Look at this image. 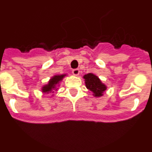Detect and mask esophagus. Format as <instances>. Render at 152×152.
<instances>
[{
    "label": "esophagus",
    "mask_w": 152,
    "mask_h": 152,
    "mask_svg": "<svg viewBox=\"0 0 152 152\" xmlns=\"http://www.w3.org/2000/svg\"><path fill=\"white\" fill-rule=\"evenodd\" d=\"M72 74H73L74 76H78L79 74H80V69H72Z\"/></svg>",
    "instance_id": "1"
}]
</instances>
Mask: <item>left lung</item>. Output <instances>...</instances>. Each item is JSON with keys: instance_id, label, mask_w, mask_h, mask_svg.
Here are the masks:
<instances>
[{"instance_id": "left-lung-1", "label": "left lung", "mask_w": 152, "mask_h": 152, "mask_svg": "<svg viewBox=\"0 0 152 152\" xmlns=\"http://www.w3.org/2000/svg\"><path fill=\"white\" fill-rule=\"evenodd\" d=\"M83 79L85 80L86 88L93 92L94 96L100 97L104 95V91L107 90V86L96 75L93 73L86 74L83 76Z\"/></svg>"}]
</instances>
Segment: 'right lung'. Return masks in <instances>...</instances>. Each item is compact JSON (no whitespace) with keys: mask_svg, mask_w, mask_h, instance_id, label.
Masks as SVG:
<instances>
[{"mask_svg":"<svg viewBox=\"0 0 152 152\" xmlns=\"http://www.w3.org/2000/svg\"><path fill=\"white\" fill-rule=\"evenodd\" d=\"M66 76V74H63V75H56V76H52V78L50 79V80L48 81V84L42 86V93H44V94L51 93L52 90L56 88L57 85L59 83V82L62 81V79L64 78Z\"/></svg>","mask_w":152,"mask_h":152,"instance_id":"obj_1","label":"right lung"}]
</instances>
